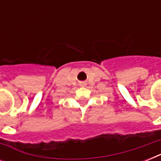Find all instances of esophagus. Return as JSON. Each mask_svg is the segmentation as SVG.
<instances>
[{
	"mask_svg": "<svg viewBox=\"0 0 161 161\" xmlns=\"http://www.w3.org/2000/svg\"><path fill=\"white\" fill-rule=\"evenodd\" d=\"M80 86L81 87H83V86H85V83H81Z\"/></svg>",
	"mask_w": 161,
	"mask_h": 161,
	"instance_id": "esophagus-1",
	"label": "esophagus"
}]
</instances>
